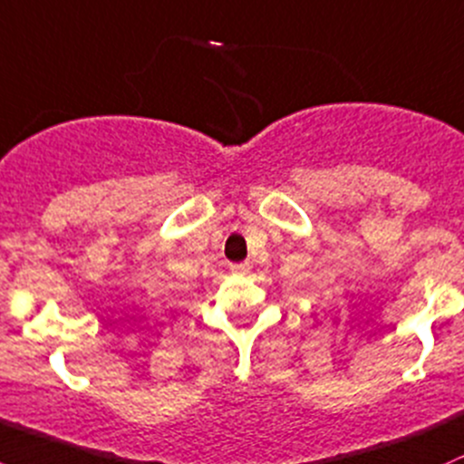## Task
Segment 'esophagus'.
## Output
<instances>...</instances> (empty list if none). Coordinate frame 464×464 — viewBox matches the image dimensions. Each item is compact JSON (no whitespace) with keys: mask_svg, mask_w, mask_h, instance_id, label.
<instances>
[{"mask_svg":"<svg viewBox=\"0 0 464 464\" xmlns=\"http://www.w3.org/2000/svg\"><path fill=\"white\" fill-rule=\"evenodd\" d=\"M232 272L234 274H247L250 272V263H237V266H232Z\"/></svg>","mask_w":464,"mask_h":464,"instance_id":"1","label":"esophagus"}]
</instances>
